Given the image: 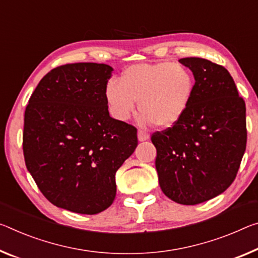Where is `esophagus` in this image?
Instances as JSON below:
<instances>
[{"label": "esophagus", "instance_id": "34e87169", "mask_svg": "<svg viewBox=\"0 0 258 258\" xmlns=\"http://www.w3.org/2000/svg\"><path fill=\"white\" fill-rule=\"evenodd\" d=\"M149 138H150V134L148 132H146V131H142V130L138 131V140L139 141H146V140H148Z\"/></svg>", "mask_w": 258, "mask_h": 258}]
</instances>
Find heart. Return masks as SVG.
Masks as SVG:
<instances>
[{"mask_svg": "<svg viewBox=\"0 0 258 258\" xmlns=\"http://www.w3.org/2000/svg\"><path fill=\"white\" fill-rule=\"evenodd\" d=\"M195 95V78L181 64L141 63L125 69L119 83L109 80L104 87L108 110L118 121L128 120L141 110L139 122L172 127L187 113Z\"/></svg>", "mask_w": 258, "mask_h": 258, "instance_id": "heart-1", "label": "heart"}]
</instances>
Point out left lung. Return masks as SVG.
I'll return each mask as SVG.
<instances>
[{
	"label": "left lung",
	"instance_id": "obj_1",
	"mask_svg": "<svg viewBox=\"0 0 258 258\" xmlns=\"http://www.w3.org/2000/svg\"><path fill=\"white\" fill-rule=\"evenodd\" d=\"M195 78L187 113L172 127L151 137L161 189L167 198L194 206L230 187L246 150V104L230 72L199 57L179 59Z\"/></svg>",
	"mask_w": 258,
	"mask_h": 258
}]
</instances>
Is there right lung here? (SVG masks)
<instances>
[{
  "instance_id": "obj_1",
  "label": "right lung",
  "mask_w": 258,
  "mask_h": 258,
  "mask_svg": "<svg viewBox=\"0 0 258 258\" xmlns=\"http://www.w3.org/2000/svg\"><path fill=\"white\" fill-rule=\"evenodd\" d=\"M113 69L75 63L52 69L25 110L28 172L49 202L95 215L111 206L116 172L138 146L137 128L110 117L104 87Z\"/></svg>"
}]
</instances>
